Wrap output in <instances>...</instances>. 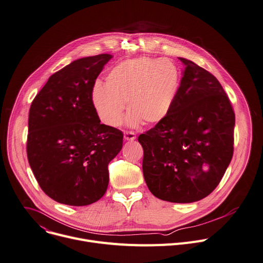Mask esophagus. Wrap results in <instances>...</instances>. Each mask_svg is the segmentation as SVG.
I'll list each match as a JSON object with an SVG mask.
<instances>
[{
  "label": "esophagus",
  "instance_id": "obj_1",
  "mask_svg": "<svg viewBox=\"0 0 263 263\" xmlns=\"http://www.w3.org/2000/svg\"><path fill=\"white\" fill-rule=\"evenodd\" d=\"M124 138L128 141H133L136 139V134L134 132H125L124 133Z\"/></svg>",
  "mask_w": 263,
  "mask_h": 263
}]
</instances>
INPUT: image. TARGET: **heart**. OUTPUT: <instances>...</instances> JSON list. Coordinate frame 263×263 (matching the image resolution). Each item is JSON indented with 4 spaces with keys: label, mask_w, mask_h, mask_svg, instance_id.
Here are the masks:
<instances>
[{
    "label": "heart",
    "mask_w": 263,
    "mask_h": 263,
    "mask_svg": "<svg viewBox=\"0 0 263 263\" xmlns=\"http://www.w3.org/2000/svg\"><path fill=\"white\" fill-rule=\"evenodd\" d=\"M180 80L177 65L168 59L127 60L110 69L105 85H94L91 103L101 122L109 127L121 124L125 104L128 126L156 125L171 112Z\"/></svg>",
    "instance_id": "obj_1"
}]
</instances>
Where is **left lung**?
Returning a JSON list of instances; mask_svg holds the SVG:
<instances>
[{"label":"left lung","instance_id":"1","mask_svg":"<svg viewBox=\"0 0 263 263\" xmlns=\"http://www.w3.org/2000/svg\"><path fill=\"white\" fill-rule=\"evenodd\" d=\"M184 65L169 115L138 141L150 192L170 202L198 201L218 185L234 150L235 113L218 80L192 61Z\"/></svg>","mask_w":263,"mask_h":263}]
</instances>
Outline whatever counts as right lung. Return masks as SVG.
<instances>
[{
  "mask_svg": "<svg viewBox=\"0 0 263 263\" xmlns=\"http://www.w3.org/2000/svg\"><path fill=\"white\" fill-rule=\"evenodd\" d=\"M111 54L79 59L52 74L34 98L28 118L27 157L41 189L53 200L88 205L109 183V162L124 134L101 124L91 90Z\"/></svg>",
  "mask_w": 263,
  "mask_h": 263,
  "instance_id": "right-lung-1",
  "label": "right lung"
}]
</instances>
